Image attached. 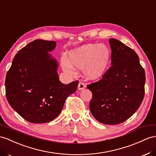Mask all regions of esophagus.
<instances>
[{"instance_id": "obj_1", "label": "esophagus", "mask_w": 156, "mask_h": 156, "mask_svg": "<svg viewBox=\"0 0 156 156\" xmlns=\"http://www.w3.org/2000/svg\"><path fill=\"white\" fill-rule=\"evenodd\" d=\"M86 87V85L82 82H79L78 86V89L79 90H82Z\"/></svg>"}]
</instances>
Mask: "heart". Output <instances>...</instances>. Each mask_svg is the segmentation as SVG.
Segmentation results:
<instances>
[{
  "mask_svg": "<svg viewBox=\"0 0 156 156\" xmlns=\"http://www.w3.org/2000/svg\"><path fill=\"white\" fill-rule=\"evenodd\" d=\"M111 58L109 48L103 44L89 43L72 50L69 59L61 58V66L66 73L73 74V67L82 69L89 80L102 78L108 70Z\"/></svg>",
  "mask_w": 156,
  "mask_h": 156,
  "instance_id": "1",
  "label": "heart"
}]
</instances>
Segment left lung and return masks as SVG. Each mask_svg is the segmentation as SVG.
<instances>
[{"label":"left lung","instance_id":"obj_1","mask_svg":"<svg viewBox=\"0 0 156 156\" xmlns=\"http://www.w3.org/2000/svg\"><path fill=\"white\" fill-rule=\"evenodd\" d=\"M111 66L100 80L87 85L92 93L90 110L105 125H117L133 115L143 101L145 72L135 51L121 41L109 39Z\"/></svg>","mask_w":156,"mask_h":156}]
</instances>
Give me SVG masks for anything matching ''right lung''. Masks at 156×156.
<instances>
[{"mask_svg":"<svg viewBox=\"0 0 156 156\" xmlns=\"http://www.w3.org/2000/svg\"><path fill=\"white\" fill-rule=\"evenodd\" d=\"M56 42L36 39L20 50L6 76V96L12 108L26 121L44 123L61 112L66 99L78 81L59 80L58 64L49 53Z\"/></svg>","mask_w":156,"mask_h":156,"instance_id":"1","label":"right lung"}]
</instances>
